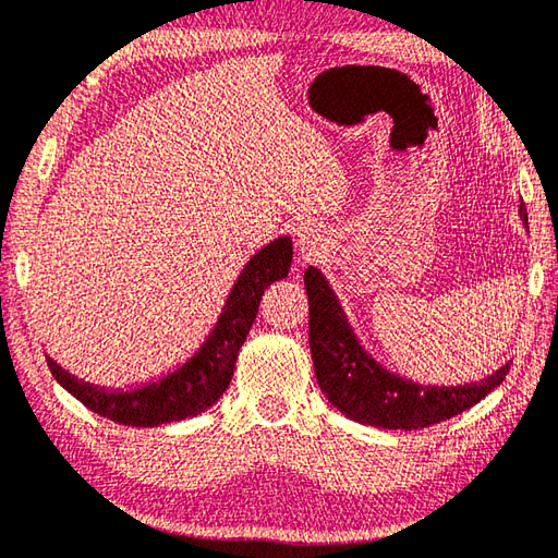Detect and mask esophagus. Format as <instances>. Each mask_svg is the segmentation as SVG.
Returning <instances> with one entry per match:
<instances>
[{
  "instance_id": "esophagus-1",
  "label": "esophagus",
  "mask_w": 558,
  "mask_h": 558,
  "mask_svg": "<svg viewBox=\"0 0 558 558\" xmlns=\"http://www.w3.org/2000/svg\"><path fill=\"white\" fill-rule=\"evenodd\" d=\"M322 248H324L322 234H316V229H312L310 225H304V227L298 229V251L302 254V258L319 256Z\"/></svg>"
}]
</instances>
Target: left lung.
Listing matches in <instances>:
<instances>
[{
    "instance_id": "left-lung-1",
    "label": "left lung",
    "mask_w": 558,
    "mask_h": 558,
    "mask_svg": "<svg viewBox=\"0 0 558 558\" xmlns=\"http://www.w3.org/2000/svg\"><path fill=\"white\" fill-rule=\"evenodd\" d=\"M527 227V207L520 203ZM310 298V348L316 381L331 407L345 418L387 430H418L457 416L482 401L504 381L510 363L478 381L464 385H421L379 360L360 343L341 300L319 268L304 270Z\"/></svg>"
}]
</instances>
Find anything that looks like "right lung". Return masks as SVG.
I'll list each match as a JSON object with an SVG mask.
<instances>
[{
  "instance_id": "1",
  "label": "right lung",
  "mask_w": 558,
  "mask_h": 558,
  "mask_svg": "<svg viewBox=\"0 0 558 558\" xmlns=\"http://www.w3.org/2000/svg\"><path fill=\"white\" fill-rule=\"evenodd\" d=\"M290 264V234H282L260 246L239 272L220 316H217L198 351L185 363L155 379L128 389L92 385V381L68 373L48 355L50 373L60 381V387L68 389L74 399H80L86 409L120 425L157 428L163 423L198 416L225 395L234 375L236 355L256 319L260 298L272 282L288 278Z\"/></svg>"
}]
</instances>
